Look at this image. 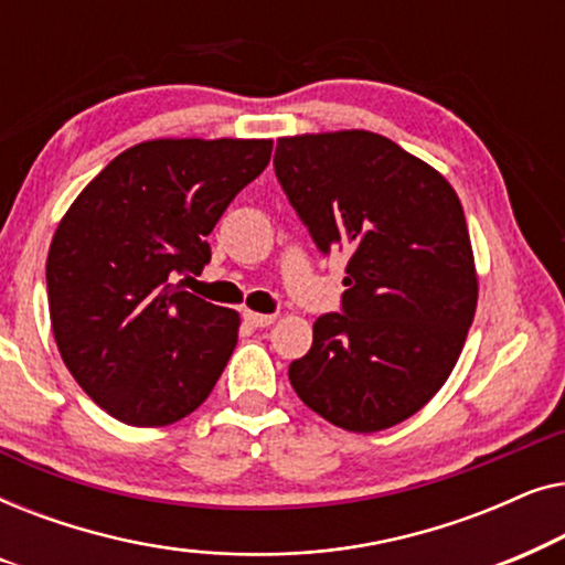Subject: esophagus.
I'll return each instance as SVG.
<instances>
[{"label":"esophagus","instance_id":"obj_1","mask_svg":"<svg viewBox=\"0 0 565 565\" xmlns=\"http://www.w3.org/2000/svg\"><path fill=\"white\" fill-rule=\"evenodd\" d=\"M244 316H246V321H249L252 327H257V329H267L269 323H275V316H273V313H254V311H246Z\"/></svg>","mask_w":565,"mask_h":565}]
</instances>
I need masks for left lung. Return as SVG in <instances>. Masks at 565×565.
Returning a JSON list of instances; mask_svg holds the SVG:
<instances>
[{
    "label": "left lung",
    "instance_id": "8db88e82",
    "mask_svg": "<svg viewBox=\"0 0 565 565\" xmlns=\"http://www.w3.org/2000/svg\"><path fill=\"white\" fill-rule=\"evenodd\" d=\"M275 174L321 254L344 252L342 308L288 367L298 398L350 431L408 419L443 388L478 280L450 182L367 130L280 138Z\"/></svg>",
    "mask_w": 565,
    "mask_h": 565
}]
</instances>
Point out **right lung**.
I'll use <instances>...</instances> for the list:
<instances>
[{"label":"right lung","instance_id":"right-lung-1","mask_svg":"<svg viewBox=\"0 0 565 565\" xmlns=\"http://www.w3.org/2000/svg\"><path fill=\"white\" fill-rule=\"evenodd\" d=\"M273 141H146L68 207L45 262L51 327L68 373L130 427L203 404L234 352L238 313L177 285L211 262L207 234L265 172Z\"/></svg>","mask_w":565,"mask_h":565}]
</instances>
